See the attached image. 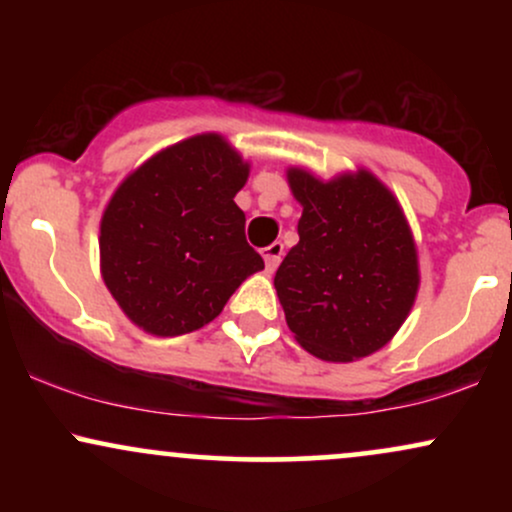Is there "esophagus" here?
Segmentation results:
<instances>
[{"label": "esophagus", "mask_w": 512, "mask_h": 512, "mask_svg": "<svg viewBox=\"0 0 512 512\" xmlns=\"http://www.w3.org/2000/svg\"><path fill=\"white\" fill-rule=\"evenodd\" d=\"M262 257H264V264H267V272H274V269L279 267L281 257H284V243L276 240V243L267 245V248L262 250Z\"/></svg>", "instance_id": "34e87169"}]
</instances>
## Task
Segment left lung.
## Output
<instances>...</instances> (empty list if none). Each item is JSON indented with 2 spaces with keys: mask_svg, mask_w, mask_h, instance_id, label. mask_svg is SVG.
Instances as JSON below:
<instances>
[{
  "mask_svg": "<svg viewBox=\"0 0 512 512\" xmlns=\"http://www.w3.org/2000/svg\"><path fill=\"white\" fill-rule=\"evenodd\" d=\"M303 204L298 245L274 276L291 332L322 361H354L392 339L419 289L416 248L390 190L361 170L320 182L289 170Z\"/></svg>",
  "mask_w": 512,
  "mask_h": 512,
  "instance_id": "8db88e82",
  "label": "left lung"
}]
</instances>
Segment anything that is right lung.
Returning <instances> with one entry per match:
<instances>
[{"label": "right lung", "mask_w": 512, "mask_h": 512, "mask_svg": "<svg viewBox=\"0 0 512 512\" xmlns=\"http://www.w3.org/2000/svg\"><path fill=\"white\" fill-rule=\"evenodd\" d=\"M245 180L248 163L219 134H199L117 187L101 221V269L134 325L158 337L195 332L264 269L233 202Z\"/></svg>", "instance_id": "right-lung-1"}]
</instances>
